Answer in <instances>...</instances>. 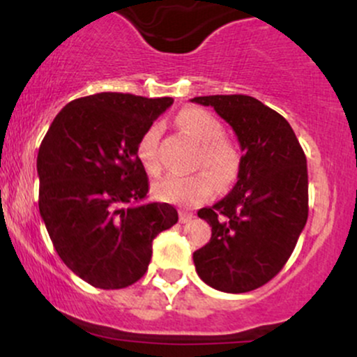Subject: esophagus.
Masks as SVG:
<instances>
[{
    "mask_svg": "<svg viewBox=\"0 0 357 357\" xmlns=\"http://www.w3.org/2000/svg\"><path fill=\"white\" fill-rule=\"evenodd\" d=\"M191 220H192V213L184 211V210L179 211V221H181V223H188V221Z\"/></svg>",
    "mask_w": 357,
    "mask_h": 357,
    "instance_id": "34e87169",
    "label": "esophagus"
}]
</instances>
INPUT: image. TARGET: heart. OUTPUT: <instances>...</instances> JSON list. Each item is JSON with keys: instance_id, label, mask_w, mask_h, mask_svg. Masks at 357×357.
Returning <instances> with one entry per match:
<instances>
[{"instance_id": "heart-1", "label": "heart", "mask_w": 357, "mask_h": 357, "mask_svg": "<svg viewBox=\"0 0 357 357\" xmlns=\"http://www.w3.org/2000/svg\"><path fill=\"white\" fill-rule=\"evenodd\" d=\"M176 122L186 136L202 146L196 167L204 171L191 176H166L154 184V196L161 202L196 206L211 198L215 192V181L221 188L230 186L235 181L240 169V155L235 146L223 137L225 129L221 122L206 110L184 109ZM158 141L159 126H151L137 142V158L149 174H158L161 171Z\"/></svg>"}]
</instances>
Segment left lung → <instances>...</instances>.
<instances>
[{"instance_id": "left-lung-1", "label": "left lung", "mask_w": 357, "mask_h": 357, "mask_svg": "<svg viewBox=\"0 0 357 357\" xmlns=\"http://www.w3.org/2000/svg\"><path fill=\"white\" fill-rule=\"evenodd\" d=\"M191 102L211 105L238 137L243 155L238 181L199 218L211 238L192 253L204 284L228 294L265 285L284 268L309 216L307 159L289 122L255 97L206 96Z\"/></svg>"}]
</instances>
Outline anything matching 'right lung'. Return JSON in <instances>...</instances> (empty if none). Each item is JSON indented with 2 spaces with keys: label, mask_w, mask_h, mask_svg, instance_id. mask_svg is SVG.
<instances>
[{
  "label": "right lung",
  "mask_w": 357,
  "mask_h": 357,
  "mask_svg": "<svg viewBox=\"0 0 357 357\" xmlns=\"http://www.w3.org/2000/svg\"><path fill=\"white\" fill-rule=\"evenodd\" d=\"M173 104L102 92L72 100L40 144V215L63 264L97 289H124L146 273L153 240L178 223L167 203H141L149 179L137 142Z\"/></svg>",
  "instance_id": "obj_1"
}]
</instances>
